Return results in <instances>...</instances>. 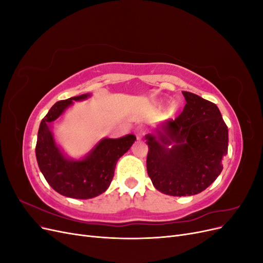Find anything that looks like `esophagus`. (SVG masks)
<instances>
[{
	"label": "esophagus",
	"mask_w": 263,
	"mask_h": 263,
	"mask_svg": "<svg viewBox=\"0 0 263 263\" xmlns=\"http://www.w3.org/2000/svg\"><path fill=\"white\" fill-rule=\"evenodd\" d=\"M145 135H146V132L144 129H142V128H138L137 129V135H136V136H137L138 140H141L142 138H144Z\"/></svg>",
	"instance_id": "1"
}]
</instances>
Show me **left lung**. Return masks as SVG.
<instances>
[{
  "instance_id": "1",
  "label": "left lung",
  "mask_w": 263,
  "mask_h": 263,
  "mask_svg": "<svg viewBox=\"0 0 263 263\" xmlns=\"http://www.w3.org/2000/svg\"><path fill=\"white\" fill-rule=\"evenodd\" d=\"M186 104L163 124L158 137L147 135V172L154 186L172 196L194 195L208 189L222 170L228 129L218 107L183 91ZM172 142V148L166 147Z\"/></svg>"
}]
</instances>
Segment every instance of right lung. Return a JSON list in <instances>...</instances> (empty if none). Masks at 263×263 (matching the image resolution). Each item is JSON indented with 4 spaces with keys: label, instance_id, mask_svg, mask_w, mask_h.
Returning <instances> with one entry per match:
<instances>
[{
    "label": "right lung",
    "instance_id": "add662e5",
    "mask_svg": "<svg viewBox=\"0 0 263 263\" xmlns=\"http://www.w3.org/2000/svg\"><path fill=\"white\" fill-rule=\"evenodd\" d=\"M87 97L89 94H82L55 103L42 119L36 144L38 166L48 184L61 195L79 200L105 192L113 180L118 159L136 140L134 135L117 139L105 138L83 160L71 161L65 158L53 140L49 123L57 119L73 100H84Z\"/></svg>",
    "mask_w": 263,
    "mask_h": 263
}]
</instances>
